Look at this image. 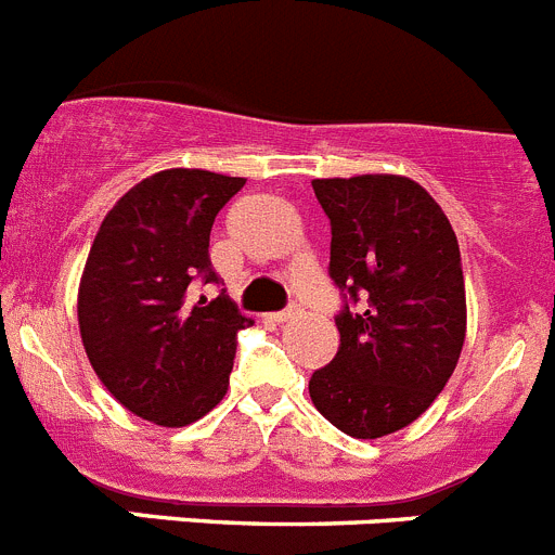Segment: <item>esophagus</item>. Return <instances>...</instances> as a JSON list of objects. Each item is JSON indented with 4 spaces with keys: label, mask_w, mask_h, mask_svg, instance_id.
Wrapping results in <instances>:
<instances>
[{
    "label": "esophagus",
    "mask_w": 555,
    "mask_h": 555,
    "mask_svg": "<svg viewBox=\"0 0 555 555\" xmlns=\"http://www.w3.org/2000/svg\"><path fill=\"white\" fill-rule=\"evenodd\" d=\"M296 314H298V307H287V309H282V312H273L271 318L276 323H287V321H293Z\"/></svg>",
    "instance_id": "esophagus-1"
}]
</instances>
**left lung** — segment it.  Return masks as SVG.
I'll list each match as a JSON object with an SVG mask.
<instances>
[{
	"mask_svg": "<svg viewBox=\"0 0 555 555\" xmlns=\"http://www.w3.org/2000/svg\"><path fill=\"white\" fill-rule=\"evenodd\" d=\"M332 223L328 276L346 304L339 348L309 378L339 431L376 439L417 421L442 392L467 328L462 254L442 207L396 173L312 179Z\"/></svg>",
	"mask_w": 555,
	"mask_h": 555,
	"instance_id": "left-lung-1",
	"label": "left lung"
}]
</instances>
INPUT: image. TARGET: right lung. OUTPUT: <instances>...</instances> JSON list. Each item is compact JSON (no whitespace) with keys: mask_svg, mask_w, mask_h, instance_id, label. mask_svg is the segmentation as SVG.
Segmentation results:
<instances>
[{"mask_svg":"<svg viewBox=\"0 0 555 555\" xmlns=\"http://www.w3.org/2000/svg\"><path fill=\"white\" fill-rule=\"evenodd\" d=\"M246 179L171 168L138 182L104 216L82 282L79 334L109 396L157 426H191L221 403L237 332L251 318L218 284L209 229Z\"/></svg>","mask_w":555,"mask_h":555,"instance_id":"1","label":"right lung"}]
</instances>
